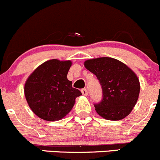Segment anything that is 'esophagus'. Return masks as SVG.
I'll use <instances>...</instances> for the list:
<instances>
[{"label":"esophagus","mask_w":160,"mask_h":160,"mask_svg":"<svg viewBox=\"0 0 160 160\" xmlns=\"http://www.w3.org/2000/svg\"><path fill=\"white\" fill-rule=\"evenodd\" d=\"M81 92H82V94L84 95V96H87V95L88 94V91L87 89H83L81 90Z\"/></svg>","instance_id":"esophagus-1"}]
</instances>
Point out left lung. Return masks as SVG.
I'll return each instance as SVG.
<instances>
[{
    "instance_id": "8db88e82",
    "label": "left lung",
    "mask_w": 160,
    "mask_h": 160,
    "mask_svg": "<svg viewBox=\"0 0 160 160\" xmlns=\"http://www.w3.org/2000/svg\"><path fill=\"white\" fill-rule=\"evenodd\" d=\"M84 66L96 76L102 88V99L94 104L98 114L112 121L128 116L140 91L139 80L135 72L123 62L109 57L89 59Z\"/></svg>"
}]
</instances>
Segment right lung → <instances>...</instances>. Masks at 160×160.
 <instances>
[{"label":"right lung","instance_id":"add662e5","mask_svg":"<svg viewBox=\"0 0 160 160\" xmlns=\"http://www.w3.org/2000/svg\"><path fill=\"white\" fill-rule=\"evenodd\" d=\"M72 62L51 59L40 65L27 80L25 95L32 111L46 121L65 117L82 94L67 76Z\"/></svg>","mask_w":160,"mask_h":160}]
</instances>
